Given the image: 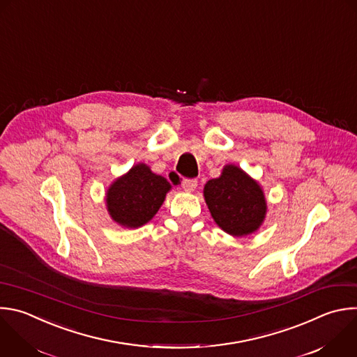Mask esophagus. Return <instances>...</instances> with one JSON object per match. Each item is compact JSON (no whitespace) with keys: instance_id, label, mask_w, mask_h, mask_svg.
<instances>
[{"instance_id":"obj_1","label":"esophagus","mask_w":357,"mask_h":357,"mask_svg":"<svg viewBox=\"0 0 357 357\" xmlns=\"http://www.w3.org/2000/svg\"><path fill=\"white\" fill-rule=\"evenodd\" d=\"M197 186V181L196 179H183L182 181V188L185 192H193Z\"/></svg>"}]
</instances>
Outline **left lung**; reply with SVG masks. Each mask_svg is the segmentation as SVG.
Segmentation results:
<instances>
[{
    "instance_id": "8db88e82",
    "label": "left lung",
    "mask_w": 357,
    "mask_h": 357,
    "mask_svg": "<svg viewBox=\"0 0 357 357\" xmlns=\"http://www.w3.org/2000/svg\"><path fill=\"white\" fill-rule=\"evenodd\" d=\"M204 200L215 224L232 236L255 232L266 215V199L259 183L234 164L204 185Z\"/></svg>"
}]
</instances>
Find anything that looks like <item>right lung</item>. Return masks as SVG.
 I'll return each mask as SVG.
<instances>
[{
  "instance_id": "add662e5",
  "label": "right lung",
  "mask_w": 357,
  "mask_h": 357,
  "mask_svg": "<svg viewBox=\"0 0 357 357\" xmlns=\"http://www.w3.org/2000/svg\"><path fill=\"white\" fill-rule=\"evenodd\" d=\"M169 182L140 162L117 178L106 192V207L114 222L128 228L147 224L160 210Z\"/></svg>"
}]
</instances>
